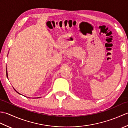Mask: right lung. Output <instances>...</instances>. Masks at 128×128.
Listing matches in <instances>:
<instances>
[{
	"mask_svg": "<svg viewBox=\"0 0 128 128\" xmlns=\"http://www.w3.org/2000/svg\"><path fill=\"white\" fill-rule=\"evenodd\" d=\"M6 76H7V78H8V72H7V70H6ZM15 91H16V92H17V93H18V94H19V93H18V92H17V91H16V90H15Z\"/></svg>",
	"mask_w": 128,
	"mask_h": 128,
	"instance_id": "add662e5",
	"label": "right lung"
}]
</instances>
